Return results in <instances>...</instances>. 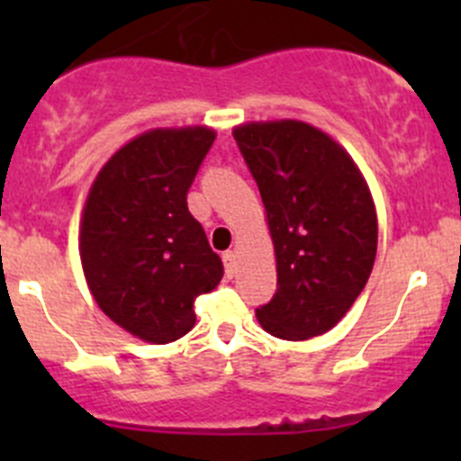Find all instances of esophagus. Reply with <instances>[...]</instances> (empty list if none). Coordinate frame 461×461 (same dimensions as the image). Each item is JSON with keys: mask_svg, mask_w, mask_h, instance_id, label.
I'll use <instances>...</instances> for the list:
<instances>
[{"mask_svg": "<svg viewBox=\"0 0 461 461\" xmlns=\"http://www.w3.org/2000/svg\"><path fill=\"white\" fill-rule=\"evenodd\" d=\"M222 263H225L227 278L234 276V274H236V254L234 252H225V254H222Z\"/></svg>", "mask_w": 461, "mask_h": 461, "instance_id": "esophagus-1", "label": "esophagus"}]
</instances>
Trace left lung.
Returning a JSON list of instances; mask_svg holds the SVG:
<instances>
[{"mask_svg":"<svg viewBox=\"0 0 461 461\" xmlns=\"http://www.w3.org/2000/svg\"><path fill=\"white\" fill-rule=\"evenodd\" d=\"M257 180L276 252V294L257 310L272 337L303 341L343 319L368 283L376 213L346 149L296 120L234 131Z\"/></svg>","mask_w":461,"mask_h":461,"instance_id":"1","label":"left lung"}]
</instances>
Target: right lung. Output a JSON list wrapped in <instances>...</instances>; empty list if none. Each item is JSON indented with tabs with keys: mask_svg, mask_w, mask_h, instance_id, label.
Masks as SVG:
<instances>
[{
	"mask_svg": "<svg viewBox=\"0 0 461 461\" xmlns=\"http://www.w3.org/2000/svg\"><path fill=\"white\" fill-rule=\"evenodd\" d=\"M213 138L204 127L142 133L88 192L80 231L86 283L102 312L144 341L187 334L196 299L222 278V260L187 207Z\"/></svg>",
	"mask_w": 461,
	"mask_h": 461,
	"instance_id": "add662e5",
	"label": "right lung"
}]
</instances>
